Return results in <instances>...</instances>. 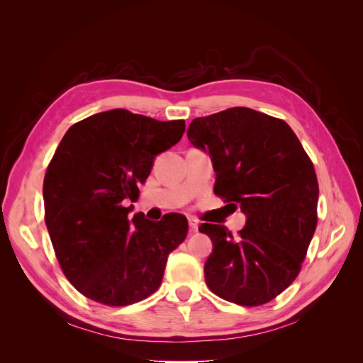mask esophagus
Wrapping results in <instances>:
<instances>
[{
  "label": "esophagus",
  "mask_w": 363,
  "mask_h": 363,
  "mask_svg": "<svg viewBox=\"0 0 363 363\" xmlns=\"http://www.w3.org/2000/svg\"><path fill=\"white\" fill-rule=\"evenodd\" d=\"M189 228H191V232H196V230H199V221L194 218H189Z\"/></svg>",
  "instance_id": "esophagus-1"
}]
</instances>
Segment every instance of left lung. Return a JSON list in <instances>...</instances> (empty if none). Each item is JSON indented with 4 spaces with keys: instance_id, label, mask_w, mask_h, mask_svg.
Instances as JSON below:
<instances>
[{
    "instance_id": "1",
    "label": "left lung",
    "mask_w": 363,
    "mask_h": 363,
    "mask_svg": "<svg viewBox=\"0 0 363 363\" xmlns=\"http://www.w3.org/2000/svg\"><path fill=\"white\" fill-rule=\"evenodd\" d=\"M188 139L212 160L215 194L247 218L239 236L219 224L199 227L213 245L207 286L240 306L265 304L298 276L315 233L313 164L284 121L248 107L195 118Z\"/></svg>"
}]
</instances>
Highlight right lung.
<instances>
[{"instance_id":"obj_1","label":"right lung","mask_w":363,"mask_h":363,"mask_svg":"<svg viewBox=\"0 0 363 363\" xmlns=\"http://www.w3.org/2000/svg\"><path fill=\"white\" fill-rule=\"evenodd\" d=\"M184 121H157L113 108L74 124L43 180L45 223L57 260L74 288L107 306L147 298L160 286L169 252L188 235V219L150 221L128 213L138 186L160 152L177 144Z\"/></svg>"}]
</instances>
